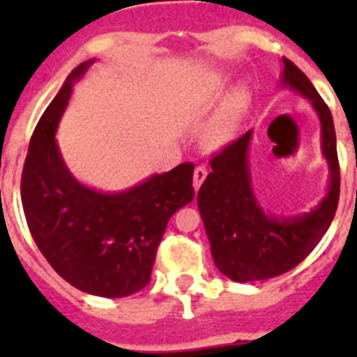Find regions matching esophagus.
Returning <instances> with one entry per match:
<instances>
[{
  "mask_svg": "<svg viewBox=\"0 0 357 357\" xmlns=\"http://www.w3.org/2000/svg\"><path fill=\"white\" fill-rule=\"evenodd\" d=\"M207 178V168L206 167H196L195 168V178H192V187L195 190L200 189V185L204 183V179Z\"/></svg>",
  "mask_w": 357,
  "mask_h": 357,
  "instance_id": "esophagus-1",
  "label": "esophagus"
}]
</instances>
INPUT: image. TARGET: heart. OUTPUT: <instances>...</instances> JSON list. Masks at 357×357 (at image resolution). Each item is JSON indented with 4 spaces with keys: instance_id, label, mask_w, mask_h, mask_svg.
<instances>
[{
    "instance_id": "b5f03b06",
    "label": "heart",
    "mask_w": 357,
    "mask_h": 357,
    "mask_svg": "<svg viewBox=\"0 0 357 357\" xmlns=\"http://www.w3.org/2000/svg\"><path fill=\"white\" fill-rule=\"evenodd\" d=\"M243 102H244L243 92L241 91L235 92L234 96H231V100H229L228 107H226V111H224L222 116H220L217 122L213 123L211 128H209V131H207V140H209L211 144H217V142H220V140H222V137L226 135V131H228L229 123H231L234 114L237 113V109L243 105Z\"/></svg>"
}]
</instances>
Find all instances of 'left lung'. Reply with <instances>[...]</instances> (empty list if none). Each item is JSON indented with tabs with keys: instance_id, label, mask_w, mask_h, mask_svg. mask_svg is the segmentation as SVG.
Returning a JSON list of instances; mask_svg holds the SVG:
<instances>
[{
	"instance_id": "left-lung-1",
	"label": "left lung",
	"mask_w": 357,
	"mask_h": 357,
	"mask_svg": "<svg viewBox=\"0 0 357 357\" xmlns=\"http://www.w3.org/2000/svg\"><path fill=\"white\" fill-rule=\"evenodd\" d=\"M282 85L307 98L321 120V148L330 168L328 192L310 213L276 217L263 211L252 190V129L211 157L213 172L198 190V207L215 265L234 282H259L291 271L330 228L339 202V159L330 109L307 75L283 57Z\"/></svg>"
}]
</instances>
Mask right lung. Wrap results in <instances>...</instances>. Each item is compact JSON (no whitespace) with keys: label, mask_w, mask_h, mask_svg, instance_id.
<instances>
[{"label":"right lung","mask_w":357,"mask_h":357,"mask_svg":"<svg viewBox=\"0 0 357 357\" xmlns=\"http://www.w3.org/2000/svg\"><path fill=\"white\" fill-rule=\"evenodd\" d=\"M94 59L81 63L36 123L22 172V206L36 246L83 293L122 298L150 283L157 246L174 213L195 198V165L153 174L122 192H100L70 174L55 131Z\"/></svg>","instance_id":"right-lung-1"}]
</instances>
